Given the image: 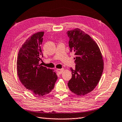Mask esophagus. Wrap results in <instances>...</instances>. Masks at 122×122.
I'll use <instances>...</instances> for the list:
<instances>
[{
	"mask_svg": "<svg viewBox=\"0 0 122 122\" xmlns=\"http://www.w3.org/2000/svg\"><path fill=\"white\" fill-rule=\"evenodd\" d=\"M63 70H64L63 69H56V72H57V73H58V74H61V73H62V72H63Z\"/></svg>",
	"mask_w": 122,
	"mask_h": 122,
	"instance_id": "34e87169",
	"label": "esophagus"
}]
</instances>
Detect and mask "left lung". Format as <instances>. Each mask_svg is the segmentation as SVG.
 <instances>
[{"label":"left lung","mask_w":122,"mask_h":122,"mask_svg":"<svg viewBox=\"0 0 122 122\" xmlns=\"http://www.w3.org/2000/svg\"><path fill=\"white\" fill-rule=\"evenodd\" d=\"M70 51L75 56V69L71 67L72 78L67 83L75 94L85 95L94 89L103 70V60L97 43L89 35L79 29L66 32Z\"/></svg>","instance_id":"left-lung-1"}]
</instances>
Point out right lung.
I'll use <instances>...</instances> for the list:
<instances>
[{"label": "right lung", "instance_id": "add662e5", "mask_svg": "<svg viewBox=\"0 0 122 122\" xmlns=\"http://www.w3.org/2000/svg\"><path fill=\"white\" fill-rule=\"evenodd\" d=\"M44 32L28 38L20 49L17 58V73L21 83L34 94L42 96L51 92L58 79L55 72L39 64L42 53Z\"/></svg>", "mask_w": 122, "mask_h": 122}]
</instances>
